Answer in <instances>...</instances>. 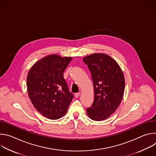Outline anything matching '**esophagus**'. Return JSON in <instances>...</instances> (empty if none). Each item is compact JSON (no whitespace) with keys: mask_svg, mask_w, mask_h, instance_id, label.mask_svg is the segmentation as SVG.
Returning a JSON list of instances; mask_svg holds the SVG:
<instances>
[{"mask_svg":"<svg viewBox=\"0 0 156 156\" xmlns=\"http://www.w3.org/2000/svg\"><path fill=\"white\" fill-rule=\"evenodd\" d=\"M80 93H75V97L77 98H78V97L80 96Z\"/></svg>","mask_w":156,"mask_h":156,"instance_id":"obj_1","label":"esophagus"}]
</instances>
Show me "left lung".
Masks as SVG:
<instances>
[{
	"instance_id": "obj_1",
	"label": "left lung",
	"mask_w": 156,
	"mask_h": 156,
	"mask_svg": "<svg viewBox=\"0 0 156 156\" xmlns=\"http://www.w3.org/2000/svg\"><path fill=\"white\" fill-rule=\"evenodd\" d=\"M91 73L94 100L87 108L91 119L102 121L112 115L120 105L125 91V77L118 63L107 54L95 53L83 59Z\"/></svg>"
}]
</instances>
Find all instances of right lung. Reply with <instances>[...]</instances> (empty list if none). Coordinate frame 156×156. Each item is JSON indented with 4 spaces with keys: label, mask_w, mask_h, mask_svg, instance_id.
Wrapping results in <instances>:
<instances>
[{
    "label": "right lung",
    "mask_w": 156,
    "mask_h": 156,
    "mask_svg": "<svg viewBox=\"0 0 156 156\" xmlns=\"http://www.w3.org/2000/svg\"><path fill=\"white\" fill-rule=\"evenodd\" d=\"M72 59L51 54L36 62L28 73L30 99L38 112L49 119L64 116L73 98L63 78V72Z\"/></svg>",
    "instance_id": "obj_1"
}]
</instances>
